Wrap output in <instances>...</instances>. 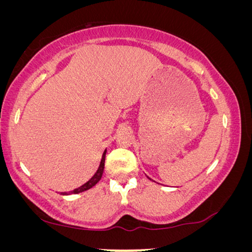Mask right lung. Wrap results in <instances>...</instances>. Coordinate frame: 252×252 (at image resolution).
Returning <instances> with one entry per match:
<instances>
[{
  "label": "right lung",
  "instance_id": "add662e5",
  "mask_svg": "<svg viewBox=\"0 0 252 252\" xmlns=\"http://www.w3.org/2000/svg\"><path fill=\"white\" fill-rule=\"evenodd\" d=\"M105 154H106V150H104V153H103V156H102V159H101V163H99V166H98V170L96 171V173L93 175V178L91 180L86 182L85 185H82L81 187H79L77 189H74V190L72 191H68V192H62V195H68V194H79V192H82L85 190H88V189H91L92 187H94V186L97 184V182L101 180L102 178V174H103V171H104V161H105Z\"/></svg>",
  "mask_w": 252,
  "mask_h": 252
}]
</instances>
